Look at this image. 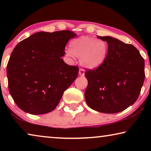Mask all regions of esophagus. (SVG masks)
<instances>
[{
  "mask_svg": "<svg viewBox=\"0 0 151 151\" xmlns=\"http://www.w3.org/2000/svg\"><path fill=\"white\" fill-rule=\"evenodd\" d=\"M79 75L81 76H84V70L83 69H79Z\"/></svg>",
  "mask_w": 151,
  "mask_h": 151,
  "instance_id": "obj_1",
  "label": "esophagus"
}]
</instances>
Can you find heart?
<instances>
[{"instance_id":"obj_1","label":"heart","mask_w":151,"mask_h":151,"mask_svg":"<svg viewBox=\"0 0 151 151\" xmlns=\"http://www.w3.org/2000/svg\"><path fill=\"white\" fill-rule=\"evenodd\" d=\"M109 46L106 41L94 37L81 36L71 41L68 56L80 58V64L89 69H96L102 65L108 54Z\"/></svg>"}]
</instances>
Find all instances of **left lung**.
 Returning <instances> with one entry per match:
<instances>
[{
  "instance_id": "obj_1",
  "label": "left lung",
  "mask_w": 151,
  "mask_h": 151,
  "mask_svg": "<svg viewBox=\"0 0 151 151\" xmlns=\"http://www.w3.org/2000/svg\"><path fill=\"white\" fill-rule=\"evenodd\" d=\"M106 41L108 54L102 65L86 69L85 100L93 110L116 113L133 104L145 79L144 60L133 45L110 36H97Z\"/></svg>"
}]
</instances>
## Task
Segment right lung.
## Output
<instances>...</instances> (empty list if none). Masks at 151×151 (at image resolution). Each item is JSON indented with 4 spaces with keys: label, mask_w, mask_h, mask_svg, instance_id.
I'll use <instances>...</instances> for the list:
<instances>
[{
    "label": "right lung",
    "mask_w": 151,
    "mask_h": 151,
    "mask_svg": "<svg viewBox=\"0 0 151 151\" xmlns=\"http://www.w3.org/2000/svg\"><path fill=\"white\" fill-rule=\"evenodd\" d=\"M76 36L69 30L37 32L15 47L7 76L10 94L21 110L40 115L57 106L79 71L61 58L68 40Z\"/></svg>",
    "instance_id": "right-lung-1"
}]
</instances>
